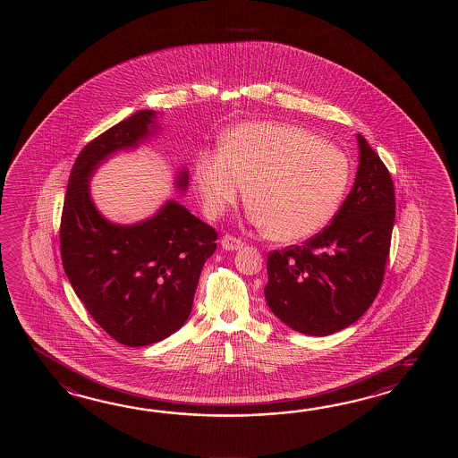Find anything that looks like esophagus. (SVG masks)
I'll list each match as a JSON object with an SVG mask.
<instances>
[{
    "label": "esophagus",
    "instance_id": "esophagus-1",
    "mask_svg": "<svg viewBox=\"0 0 458 458\" xmlns=\"http://www.w3.org/2000/svg\"><path fill=\"white\" fill-rule=\"evenodd\" d=\"M221 245L225 250H237V249H242L243 242L239 237L225 233V237L221 239Z\"/></svg>",
    "mask_w": 458,
    "mask_h": 458
}]
</instances>
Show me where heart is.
Returning a JSON list of instances; mask_svg holds the SVG:
<instances>
[{
  "label": "heart",
  "instance_id": "1",
  "mask_svg": "<svg viewBox=\"0 0 458 458\" xmlns=\"http://www.w3.org/2000/svg\"><path fill=\"white\" fill-rule=\"evenodd\" d=\"M193 180L209 216L235 205L247 185L253 225L267 227L275 241L298 242L331 223L351 162L301 127L245 123L221 139V156L198 157Z\"/></svg>",
  "mask_w": 458,
  "mask_h": 458
}]
</instances>
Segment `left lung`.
Returning <instances> with one entry per match:
<instances>
[{"instance_id": "1", "label": "left lung", "mask_w": 458, "mask_h": 458, "mask_svg": "<svg viewBox=\"0 0 458 458\" xmlns=\"http://www.w3.org/2000/svg\"><path fill=\"white\" fill-rule=\"evenodd\" d=\"M351 193L331 225L301 245L272 250L265 300L294 331L329 335L361 318L385 278L396 215L388 168L365 137Z\"/></svg>"}]
</instances>
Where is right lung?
Returning <instances> with one entry per match:
<instances>
[{"instance_id": "right-lung-1", "label": "right lung", "mask_w": 458, "mask_h": 458, "mask_svg": "<svg viewBox=\"0 0 458 458\" xmlns=\"http://www.w3.org/2000/svg\"><path fill=\"white\" fill-rule=\"evenodd\" d=\"M154 116L139 111L81 148L60 217L62 265L73 290L99 327L127 347L156 344L185 324L217 241L215 227L175 201L136 225L107 223L91 203L88 176L114 150L137 146ZM178 186L185 188L186 172Z\"/></svg>"}]
</instances>
